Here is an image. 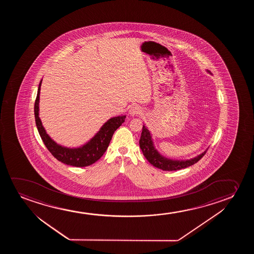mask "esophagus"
Masks as SVG:
<instances>
[{
  "label": "esophagus",
  "mask_w": 254,
  "mask_h": 254,
  "mask_svg": "<svg viewBox=\"0 0 254 254\" xmlns=\"http://www.w3.org/2000/svg\"><path fill=\"white\" fill-rule=\"evenodd\" d=\"M141 113H142V109L138 105H134L129 109V115L131 116H136V115H140Z\"/></svg>",
  "instance_id": "esophagus-1"
}]
</instances>
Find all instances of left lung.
Returning a JSON list of instances; mask_svg holds the SVG:
<instances>
[{
  "instance_id": "obj_1",
  "label": "left lung",
  "mask_w": 254,
  "mask_h": 254,
  "mask_svg": "<svg viewBox=\"0 0 254 254\" xmlns=\"http://www.w3.org/2000/svg\"><path fill=\"white\" fill-rule=\"evenodd\" d=\"M207 72L211 73L210 71ZM139 146L144 156L146 157V160L149 161L150 164H152L153 167L160 168L163 171H177L190 167L191 165L197 163L206 153V150H205V152L195 157L193 159L188 160H174L165 158L162 155H160V153H158V151L155 149L149 130L144 125H143L141 136L139 139Z\"/></svg>"
}]
</instances>
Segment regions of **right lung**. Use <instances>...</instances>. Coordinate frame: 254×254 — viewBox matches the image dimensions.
<instances>
[{"instance_id":"obj_1","label":"right lung","mask_w":254,"mask_h":254,"mask_svg":"<svg viewBox=\"0 0 254 254\" xmlns=\"http://www.w3.org/2000/svg\"><path fill=\"white\" fill-rule=\"evenodd\" d=\"M42 80L39 84L37 96L35 102V124L38 129L39 133L46 147L52 153L53 156L63 163L73 167H83L90 166L96 162L108 147L112 137L115 130L125 122L126 115L117 116L109 119L104 125L101 127L100 131L84 146L77 148H67L55 142L42 126L41 119L39 117V100Z\"/></svg>"}]
</instances>
